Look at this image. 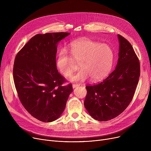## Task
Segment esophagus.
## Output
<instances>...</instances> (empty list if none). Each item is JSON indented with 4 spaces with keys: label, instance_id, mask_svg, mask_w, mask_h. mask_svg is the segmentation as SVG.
Here are the masks:
<instances>
[{
    "label": "esophagus",
    "instance_id": "1",
    "mask_svg": "<svg viewBox=\"0 0 151 151\" xmlns=\"http://www.w3.org/2000/svg\"><path fill=\"white\" fill-rule=\"evenodd\" d=\"M78 86H80V84H73V89H75V88H76V87H78Z\"/></svg>",
    "mask_w": 151,
    "mask_h": 151
}]
</instances>
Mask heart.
I'll list each match as a JSON object with an SVG mask.
<instances>
[{
  "label": "heart",
  "mask_w": 151,
  "mask_h": 151,
  "mask_svg": "<svg viewBox=\"0 0 151 151\" xmlns=\"http://www.w3.org/2000/svg\"><path fill=\"white\" fill-rule=\"evenodd\" d=\"M70 52L73 60L79 62L81 70L70 77L71 82H81L89 76L98 81L105 78L112 68L114 52L109 45L81 38L70 46ZM56 67L60 73L68 76L72 71L73 61L68 52L60 50L56 58Z\"/></svg>",
  "instance_id": "1"
}]
</instances>
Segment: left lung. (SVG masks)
I'll return each mask as SVG.
<instances>
[{
	"label": "left lung",
	"mask_w": 151,
	"mask_h": 151,
	"mask_svg": "<svg viewBox=\"0 0 151 151\" xmlns=\"http://www.w3.org/2000/svg\"><path fill=\"white\" fill-rule=\"evenodd\" d=\"M119 47L115 70L105 80L86 86L84 106L90 116L99 121L118 116L132 100L140 75L138 57L131 44L117 35Z\"/></svg>",
	"instance_id": "left-lung-1"
}]
</instances>
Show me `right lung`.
Masks as SVG:
<instances>
[{"instance_id":"right-lung-1","label":"right lung","mask_w":151,"mask_h":151,"mask_svg":"<svg viewBox=\"0 0 151 151\" xmlns=\"http://www.w3.org/2000/svg\"><path fill=\"white\" fill-rule=\"evenodd\" d=\"M70 34H37L16 55L13 73L19 99L29 113L42 122L58 119L73 92L71 84L62 86L65 80L55 63L58 45Z\"/></svg>"}]
</instances>
